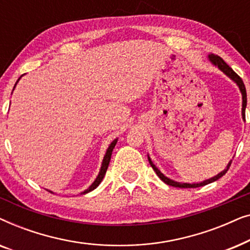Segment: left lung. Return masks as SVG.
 <instances>
[{
	"label": "left lung",
	"mask_w": 250,
	"mask_h": 250,
	"mask_svg": "<svg viewBox=\"0 0 250 250\" xmlns=\"http://www.w3.org/2000/svg\"><path fill=\"white\" fill-rule=\"evenodd\" d=\"M209 60L211 61V63H214L215 66H217L218 68H220V69L223 71V73L225 74V75H228L229 77L231 78V80H233L235 83H237V85L239 86V88H240V91H241V94H242V118H246L245 117V110H246V105H247V93H246V87H245V84H244V82H242V80L240 78V76H239V75L237 74V73H234V70L232 69V68L229 66V64L225 62V61L222 59L221 57H218V56H216V54H209ZM148 159H149V163H150V165H151V167L153 168V170H155L156 172V174L157 175L159 176V179L163 181V182H165L166 184H168V186H172V187H174V188H199V187H204V186H206V184H209V183H211V182H214V181H216V180H218L220 179V177H222L224 175L225 173L228 172L229 170V168H230V166H231V163H232V160L230 163L228 164V166H227V168H225L223 172H221L220 174H217L216 176H214V177H211V179H209V180H205L204 182H201V183H193V184H190V183H180V182H175V181H173V180H169L168 177H166L165 175H164L163 173H160V170L157 168V167L153 165L152 164V162H151V159L149 158L148 157Z\"/></svg>",
	"instance_id": "1"
}]
</instances>
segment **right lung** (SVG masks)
<instances>
[{"label": "right lung", "mask_w": 250, "mask_h": 250, "mask_svg": "<svg viewBox=\"0 0 250 250\" xmlns=\"http://www.w3.org/2000/svg\"><path fill=\"white\" fill-rule=\"evenodd\" d=\"M18 81H19V80H18ZM18 81H17V82H18ZM16 84H17V83H16ZM16 84H15V86H16ZM116 143H117V139L114 140V141L111 142V145L109 146V148L107 149V152H105V156H104V162H102V166H101L100 173H99L98 177H97V179H95L94 182L91 184V187H88V189H86L85 191H83V192H82V194H85V193L90 192V191H92V190H94L95 188H97V187L99 186V184L101 183V181H102V179H104V175H105V172H107V169H108L109 163H110V158H111L112 150H114L115 146H116ZM50 192H51V191H50Z\"/></svg>", "instance_id": "obj_1"}]
</instances>
